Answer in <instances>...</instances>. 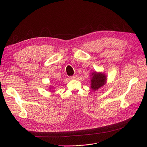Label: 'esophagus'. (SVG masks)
Wrapping results in <instances>:
<instances>
[{
	"label": "esophagus",
	"instance_id": "34e87169",
	"mask_svg": "<svg viewBox=\"0 0 147 147\" xmlns=\"http://www.w3.org/2000/svg\"><path fill=\"white\" fill-rule=\"evenodd\" d=\"M77 78V75H74V76H72V77H70V79H75V78Z\"/></svg>",
	"mask_w": 147,
	"mask_h": 147
}]
</instances>
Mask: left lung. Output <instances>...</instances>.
<instances>
[{
    "instance_id": "left-lung-1",
    "label": "left lung",
    "mask_w": 147,
    "mask_h": 147,
    "mask_svg": "<svg viewBox=\"0 0 147 147\" xmlns=\"http://www.w3.org/2000/svg\"><path fill=\"white\" fill-rule=\"evenodd\" d=\"M92 75L91 88L92 90L96 91L97 89L104 85L107 80V78L104 74L97 73L96 72L92 73Z\"/></svg>"
}]
</instances>
